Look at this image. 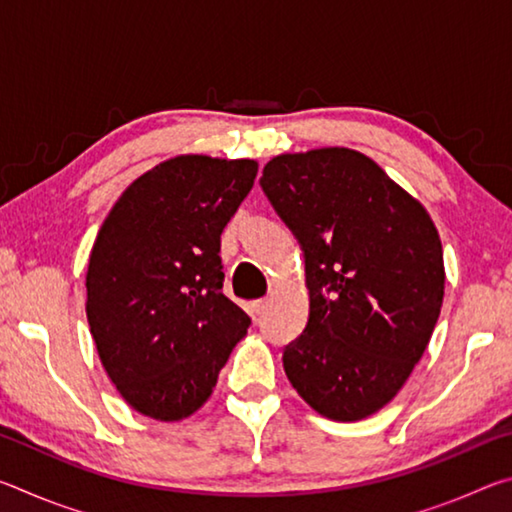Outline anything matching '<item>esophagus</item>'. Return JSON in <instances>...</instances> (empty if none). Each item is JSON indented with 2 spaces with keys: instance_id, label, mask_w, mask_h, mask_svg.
I'll return each mask as SVG.
<instances>
[{
  "instance_id": "1",
  "label": "esophagus",
  "mask_w": 512,
  "mask_h": 512,
  "mask_svg": "<svg viewBox=\"0 0 512 512\" xmlns=\"http://www.w3.org/2000/svg\"><path fill=\"white\" fill-rule=\"evenodd\" d=\"M268 307V300L266 298H259V300H253L250 302V316L257 318L259 314H264V309Z\"/></svg>"
}]
</instances>
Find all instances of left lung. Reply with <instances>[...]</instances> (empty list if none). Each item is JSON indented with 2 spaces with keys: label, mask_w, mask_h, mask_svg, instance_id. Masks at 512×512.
I'll use <instances>...</instances> for the list:
<instances>
[{
  "label": "left lung",
  "mask_w": 512,
  "mask_h": 512,
  "mask_svg": "<svg viewBox=\"0 0 512 512\" xmlns=\"http://www.w3.org/2000/svg\"><path fill=\"white\" fill-rule=\"evenodd\" d=\"M259 185L305 255L309 320L284 345V372L325 418H368L409 379L440 316L436 225L379 164L339 146L277 155Z\"/></svg>",
  "instance_id": "1"
}]
</instances>
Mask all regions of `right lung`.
I'll return each instance as SVG.
<instances>
[{
  "instance_id": "obj_1",
  "label": "right lung",
  "mask_w": 512,
  "mask_h": 512,
  "mask_svg": "<svg viewBox=\"0 0 512 512\" xmlns=\"http://www.w3.org/2000/svg\"><path fill=\"white\" fill-rule=\"evenodd\" d=\"M257 162L178 155L119 196L90 253L88 323L121 397L183 420L212 395L248 332L223 296L221 232L253 189Z\"/></svg>"
}]
</instances>
